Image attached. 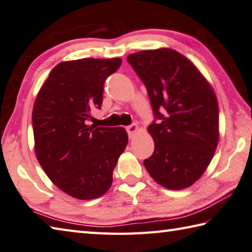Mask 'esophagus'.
I'll use <instances>...</instances> for the list:
<instances>
[{"label": "esophagus", "instance_id": "1", "mask_svg": "<svg viewBox=\"0 0 252 252\" xmlns=\"http://www.w3.org/2000/svg\"><path fill=\"white\" fill-rule=\"evenodd\" d=\"M136 131H138V126L136 125H130L126 126V132H127V134H129L130 139L133 138L134 134L136 133Z\"/></svg>", "mask_w": 252, "mask_h": 252}]
</instances>
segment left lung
Here are the masks:
<instances>
[{
    "label": "left lung",
    "mask_w": 252,
    "mask_h": 252,
    "mask_svg": "<svg viewBox=\"0 0 252 252\" xmlns=\"http://www.w3.org/2000/svg\"><path fill=\"white\" fill-rule=\"evenodd\" d=\"M126 59L159 120L148 127L154 152L144 166L165 189L189 187L209 165L219 140L218 102L212 86L193 63L171 48L142 50Z\"/></svg>",
    "instance_id": "1"
}]
</instances>
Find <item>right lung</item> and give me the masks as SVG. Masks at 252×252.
<instances>
[{"instance_id": "1", "label": "right lung", "mask_w": 252, "mask_h": 252, "mask_svg": "<svg viewBox=\"0 0 252 252\" xmlns=\"http://www.w3.org/2000/svg\"><path fill=\"white\" fill-rule=\"evenodd\" d=\"M121 63V58L59 63L35 100L32 121L36 158L49 180L77 199L107 193L127 144L122 126L86 123L94 108H101L104 81Z\"/></svg>"}]
</instances>
